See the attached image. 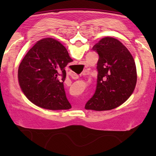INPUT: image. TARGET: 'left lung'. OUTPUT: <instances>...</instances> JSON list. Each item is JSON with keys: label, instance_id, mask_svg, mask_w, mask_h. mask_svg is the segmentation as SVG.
Masks as SVG:
<instances>
[{"label": "left lung", "instance_id": "obj_1", "mask_svg": "<svg viewBox=\"0 0 156 156\" xmlns=\"http://www.w3.org/2000/svg\"><path fill=\"white\" fill-rule=\"evenodd\" d=\"M92 49L99 56L96 89L84 108L113 109L124 103L134 91L137 82L135 61L126 47L112 37L102 38Z\"/></svg>", "mask_w": 156, "mask_h": 156}]
</instances>
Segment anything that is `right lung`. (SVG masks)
I'll return each mask as SVG.
<instances>
[{
    "mask_svg": "<svg viewBox=\"0 0 156 156\" xmlns=\"http://www.w3.org/2000/svg\"><path fill=\"white\" fill-rule=\"evenodd\" d=\"M72 61L60 42L51 38L38 41L18 67L21 90L31 102L44 109H71L63 83L66 78L65 67Z\"/></svg>",
    "mask_w": 156,
    "mask_h": 156,
    "instance_id": "1",
    "label": "right lung"
}]
</instances>
